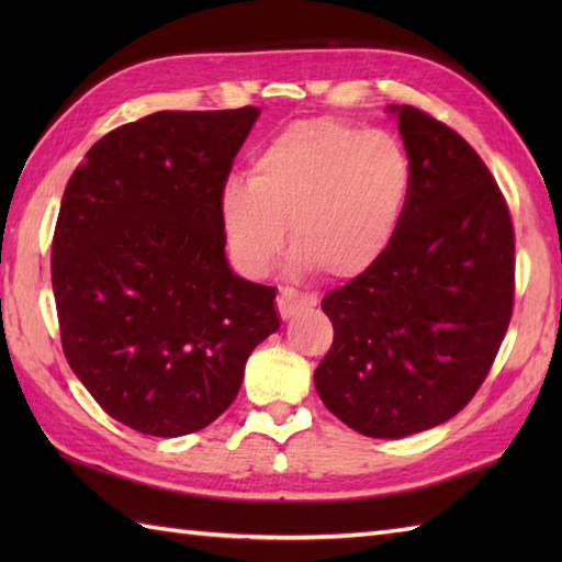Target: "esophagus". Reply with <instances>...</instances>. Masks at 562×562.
Listing matches in <instances>:
<instances>
[{"label":"esophagus","instance_id":"obj_1","mask_svg":"<svg viewBox=\"0 0 562 562\" xmlns=\"http://www.w3.org/2000/svg\"><path fill=\"white\" fill-rule=\"evenodd\" d=\"M316 294L300 292L294 288H282L278 292V312L282 318H292L296 312H304V308L316 306Z\"/></svg>","mask_w":562,"mask_h":562}]
</instances>
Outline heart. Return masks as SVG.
Segmentation results:
<instances>
[{"label":"heart","instance_id":"1","mask_svg":"<svg viewBox=\"0 0 562 562\" xmlns=\"http://www.w3.org/2000/svg\"><path fill=\"white\" fill-rule=\"evenodd\" d=\"M413 193V159L386 130L316 117L262 147L250 178L222 188L220 220L236 268L266 272L284 248L328 280L372 270L396 241Z\"/></svg>","mask_w":562,"mask_h":562}]
</instances>
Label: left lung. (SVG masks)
Here are the masks:
<instances>
[{"mask_svg": "<svg viewBox=\"0 0 562 562\" xmlns=\"http://www.w3.org/2000/svg\"><path fill=\"white\" fill-rule=\"evenodd\" d=\"M391 111L413 159L408 212L389 254L321 300L333 345L314 374L326 408L376 439L463 411L515 306V226L493 173L437 117Z\"/></svg>", "mask_w": 562, "mask_h": 562, "instance_id": "8db88e82", "label": "left lung"}]
</instances>
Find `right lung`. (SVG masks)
<instances>
[{"label": "right lung", "instance_id": "add662e5", "mask_svg": "<svg viewBox=\"0 0 562 562\" xmlns=\"http://www.w3.org/2000/svg\"><path fill=\"white\" fill-rule=\"evenodd\" d=\"M260 109L159 111L111 130L71 173L50 272L71 372L117 423L198 432L280 328L274 288L232 272L220 195Z\"/></svg>", "mask_w": 562, "mask_h": 562}]
</instances>
